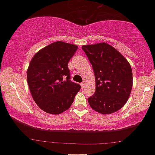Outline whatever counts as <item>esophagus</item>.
<instances>
[{"label": "esophagus", "mask_w": 155, "mask_h": 155, "mask_svg": "<svg viewBox=\"0 0 155 155\" xmlns=\"http://www.w3.org/2000/svg\"><path fill=\"white\" fill-rule=\"evenodd\" d=\"M81 86L82 88H84V87H85V86H86V81H83L81 84Z\"/></svg>", "instance_id": "obj_1"}]
</instances>
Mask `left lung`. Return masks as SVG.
Masks as SVG:
<instances>
[{
    "instance_id": "left-lung-1",
    "label": "left lung",
    "mask_w": 155,
    "mask_h": 155,
    "mask_svg": "<svg viewBox=\"0 0 155 155\" xmlns=\"http://www.w3.org/2000/svg\"><path fill=\"white\" fill-rule=\"evenodd\" d=\"M83 51L92 64L95 92L88 98L91 107L102 114H110L123 107L133 86L131 67L127 60L106 43L85 45Z\"/></svg>"
}]
</instances>
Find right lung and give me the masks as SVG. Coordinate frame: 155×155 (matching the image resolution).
Masks as SVG:
<instances>
[{
    "mask_svg": "<svg viewBox=\"0 0 155 155\" xmlns=\"http://www.w3.org/2000/svg\"><path fill=\"white\" fill-rule=\"evenodd\" d=\"M77 45L57 41L31 59L27 77L34 100L44 112L59 114L70 107L81 86L70 80L68 62Z\"/></svg>",
    "mask_w": 155,
    "mask_h": 155,
    "instance_id": "right-lung-1",
    "label": "right lung"
}]
</instances>
